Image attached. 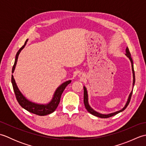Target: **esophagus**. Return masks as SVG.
<instances>
[{
    "label": "esophagus",
    "mask_w": 146,
    "mask_h": 146,
    "mask_svg": "<svg viewBox=\"0 0 146 146\" xmlns=\"http://www.w3.org/2000/svg\"><path fill=\"white\" fill-rule=\"evenodd\" d=\"M80 77H81V76H83V75H82V74H80Z\"/></svg>",
    "instance_id": "34e87169"
}]
</instances>
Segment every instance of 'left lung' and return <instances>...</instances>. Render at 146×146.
<instances>
[{
	"instance_id": "obj_1",
	"label": "left lung",
	"mask_w": 146,
	"mask_h": 146,
	"mask_svg": "<svg viewBox=\"0 0 146 146\" xmlns=\"http://www.w3.org/2000/svg\"><path fill=\"white\" fill-rule=\"evenodd\" d=\"M126 56H127L129 59L130 60H131V62L132 63V73H133V86L134 85V83H135V73H134V65H133V61H132V59L131 58V52L129 51V49L128 48H126ZM83 89H84V96H83V102H84V104H85V107L86 108V109L88 110V112L90 113L91 114L94 115L95 116H97L98 117H100V118H108V117H112L113 115H115L116 114L119 113L121 111H122L124 110L125 108H127V107L128 106V105L129 104L130 101H131V97H132V92L133 90L131 92V94H130V95L129 97L128 98V100L127 102L126 103V105H125V107H123L122 110H120L119 111H117L116 112H114V113H111L110 114H108V115H105V114H101L100 113H98L97 111H95L94 109H92V108L90 107V105L88 104V95H87V91H86V88L83 87Z\"/></svg>"
}]
</instances>
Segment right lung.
<instances>
[{
	"instance_id": "obj_1",
	"label": "right lung",
	"mask_w": 146,
	"mask_h": 146,
	"mask_svg": "<svg viewBox=\"0 0 146 146\" xmlns=\"http://www.w3.org/2000/svg\"><path fill=\"white\" fill-rule=\"evenodd\" d=\"M27 41V39L25 43H24V45L22 46V47L19 49V50L17 52L16 56H15L14 64L13 65V67H12V73L14 72V71L15 70L19 54L21 51L24 48V46H25V45L26 44ZM11 81L12 83V86H13L14 92L15 93V97H16L18 103L23 108H24V109H26V110L29 111V112H31L34 114L38 115H40V116H44V115H46L50 114L53 112V111L56 109L59 104H60L61 95L63 94L64 90L66 87V86L71 83V80H68V81L63 83V84L59 86L56 90L54 95V97L52 98V100H51L50 103H49L47 105H39V104L33 103V102L27 100V99L24 97L23 95H22L20 91L19 90L16 83H15V80L12 75L11 78Z\"/></svg>"
}]
</instances>
